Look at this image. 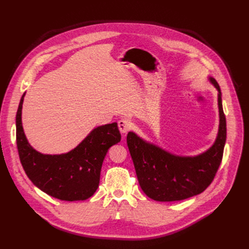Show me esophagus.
<instances>
[{
  "mask_svg": "<svg viewBox=\"0 0 249 249\" xmlns=\"http://www.w3.org/2000/svg\"><path fill=\"white\" fill-rule=\"evenodd\" d=\"M132 127V123L127 118H122L121 121H118V128H120L121 133L126 134Z\"/></svg>",
  "mask_w": 249,
  "mask_h": 249,
  "instance_id": "esophagus-1",
  "label": "esophagus"
}]
</instances>
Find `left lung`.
<instances>
[{
  "label": "left lung",
  "instance_id": "8db88e82",
  "mask_svg": "<svg viewBox=\"0 0 249 249\" xmlns=\"http://www.w3.org/2000/svg\"><path fill=\"white\" fill-rule=\"evenodd\" d=\"M218 90L220 124L218 137L208 151L195 157H181L147 143L135 133L126 137L141 188L159 202H174L199 195L212 183L223 158L226 143L225 117L221 90L217 81L210 78Z\"/></svg>",
  "mask_w": 249,
  "mask_h": 249
}]
</instances>
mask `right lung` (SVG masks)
I'll use <instances>...</instances> for the list:
<instances>
[{
	"instance_id": "obj_1",
	"label": "right lung",
	"mask_w": 249,
	"mask_h": 249,
	"mask_svg": "<svg viewBox=\"0 0 249 249\" xmlns=\"http://www.w3.org/2000/svg\"><path fill=\"white\" fill-rule=\"evenodd\" d=\"M23 94L16 114V141L20 162L28 178L42 192L55 198L74 202L89 198L96 192L102 162L108 149L121 141L117 124L98 126L72 151L44 155L34 150L23 132Z\"/></svg>"
}]
</instances>
